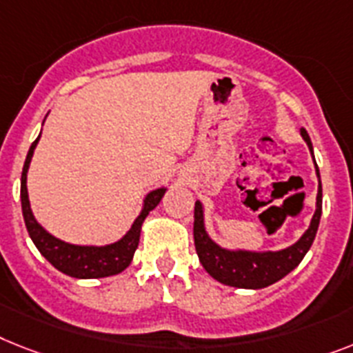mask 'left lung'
Returning a JSON list of instances; mask_svg holds the SVG:
<instances>
[{"instance_id":"left-lung-1","label":"left lung","mask_w":353,"mask_h":353,"mask_svg":"<svg viewBox=\"0 0 353 353\" xmlns=\"http://www.w3.org/2000/svg\"><path fill=\"white\" fill-rule=\"evenodd\" d=\"M301 137L305 139L307 145L312 151V142L308 137L307 130L301 128ZM317 179H319V170H317ZM321 205H323V189L321 179H319V188H317V203L316 212H314L312 222L305 234L299 238L294 245L287 247L278 252H250V250H227L216 245L209 238L203 227V208L202 203H194V247L196 254L200 258V263L208 270L212 278L229 287L238 288H265L276 283L281 278L294 270L301 263L305 254L312 245L316 238L319 220H321Z\"/></svg>"}]
</instances>
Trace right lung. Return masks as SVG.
Instances as JSON below:
<instances>
[{"label": "right lung", "instance_id": "right-lung-1", "mask_svg": "<svg viewBox=\"0 0 353 353\" xmlns=\"http://www.w3.org/2000/svg\"><path fill=\"white\" fill-rule=\"evenodd\" d=\"M39 137L32 142L21 173V209L26 231L30 234L32 241L36 243L41 254L45 256L46 260L50 261L55 269L72 276V278L88 279L119 274L133 260V254H135L137 247H139V240H141L142 222L150 214V211H153L159 205V202L162 200V196L165 193V188L155 189V191H151L145 196L144 208H142L141 214L137 216V220L133 222L130 231L126 232V236L121 238L119 241H115V243H110V245L104 247H88L72 245V243L57 240L55 236H52L50 232H46L36 222V218L32 214L30 202H28V191H26V173H28V165H30L34 150H36L37 142H39Z\"/></svg>", "mask_w": 353, "mask_h": 353}]
</instances>
